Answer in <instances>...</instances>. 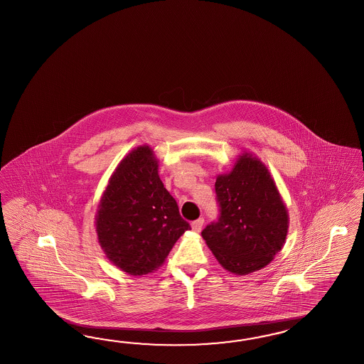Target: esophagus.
I'll use <instances>...</instances> for the list:
<instances>
[{"instance_id": "34e87169", "label": "esophagus", "mask_w": 364, "mask_h": 364, "mask_svg": "<svg viewBox=\"0 0 364 364\" xmlns=\"http://www.w3.org/2000/svg\"><path fill=\"white\" fill-rule=\"evenodd\" d=\"M203 225H204V218H198L196 221L192 222V230L196 232H200L203 229Z\"/></svg>"}]
</instances>
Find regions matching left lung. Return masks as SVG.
Returning <instances> with one entry per match:
<instances>
[{
  "label": "left lung",
  "mask_w": 364,
  "mask_h": 364,
  "mask_svg": "<svg viewBox=\"0 0 364 364\" xmlns=\"http://www.w3.org/2000/svg\"><path fill=\"white\" fill-rule=\"evenodd\" d=\"M218 221L201 235L226 271L248 275L269 264L283 248L288 209L266 164L243 151L230 172L215 178Z\"/></svg>",
  "instance_id": "8db88e82"
}]
</instances>
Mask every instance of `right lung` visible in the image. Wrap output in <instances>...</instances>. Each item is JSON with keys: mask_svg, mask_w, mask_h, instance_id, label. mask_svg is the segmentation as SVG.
Returning <instances> with one entry per match:
<instances>
[{"mask_svg": "<svg viewBox=\"0 0 364 364\" xmlns=\"http://www.w3.org/2000/svg\"><path fill=\"white\" fill-rule=\"evenodd\" d=\"M158 163L150 146L135 147L118 163L98 203V243L107 259L129 275L156 271L191 229L160 180Z\"/></svg>", "mask_w": 364, "mask_h": 364, "instance_id": "add662e5", "label": "right lung"}]
</instances>
